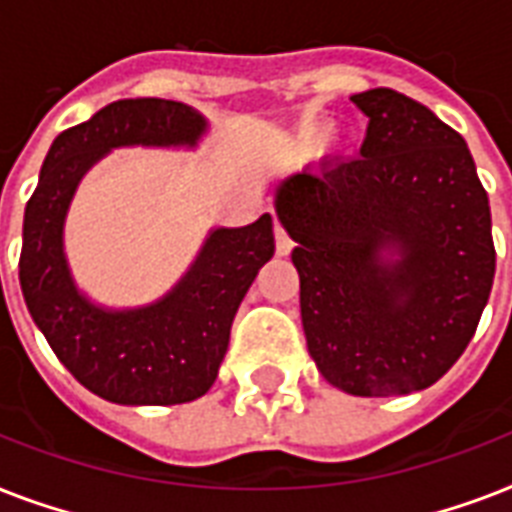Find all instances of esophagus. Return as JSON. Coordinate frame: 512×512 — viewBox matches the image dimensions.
<instances>
[{
	"instance_id": "1",
	"label": "esophagus",
	"mask_w": 512,
	"mask_h": 512,
	"mask_svg": "<svg viewBox=\"0 0 512 512\" xmlns=\"http://www.w3.org/2000/svg\"><path fill=\"white\" fill-rule=\"evenodd\" d=\"M273 233H276V255L279 257H287L289 252H292V239H289V233L284 231V225L276 223V228H273Z\"/></svg>"
}]
</instances>
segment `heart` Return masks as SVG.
<instances>
[{"mask_svg": "<svg viewBox=\"0 0 512 512\" xmlns=\"http://www.w3.org/2000/svg\"><path fill=\"white\" fill-rule=\"evenodd\" d=\"M329 135H332V127H329V124L324 122L305 124V127H300V132H297V140H295L297 151H300L303 156L319 154L321 148L327 146Z\"/></svg>", "mask_w": 512, "mask_h": 512, "instance_id": "obj_1", "label": "heart"}]
</instances>
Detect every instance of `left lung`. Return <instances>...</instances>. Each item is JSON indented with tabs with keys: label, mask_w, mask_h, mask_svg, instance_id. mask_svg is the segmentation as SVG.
Returning a JSON list of instances; mask_svg holds the SVG:
<instances>
[{
	"label": "left lung",
	"mask_w": 512,
	"mask_h": 512,
	"mask_svg": "<svg viewBox=\"0 0 512 512\" xmlns=\"http://www.w3.org/2000/svg\"><path fill=\"white\" fill-rule=\"evenodd\" d=\"M366 116L356 159L276 185L297 241L305 340L324 380L350 396H404L441 380L494 281L489 196L460 132L401 92L350 95Z\"/></svg>",
	"instance_id": "8db88e82"
}]
</instances>
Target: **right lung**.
<instances>
[{"instance_id":"obj_1","label":"right lung","mask_w":512,"mask_h":512,"mask_svg":"<svg viewBox=\"0 0 512 512\" xmlns=\"http://www.w3.org/2000/svg\"><path fill=\"white\" fill-rule=\"evenodd\" d=\"M207 130L204 114L177 100H116L52 140L26 204L20 289L28 313L60 364L111 404H185L212 388L233 316L273 257V217L212 228L188 271L156 303L106 308L71 276L63 247L68 207L82 177L114 148H196Z\"/></svg>"}]
</instances>
